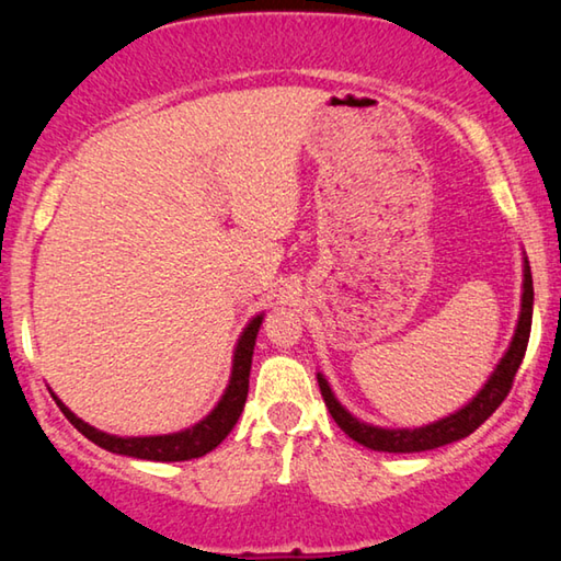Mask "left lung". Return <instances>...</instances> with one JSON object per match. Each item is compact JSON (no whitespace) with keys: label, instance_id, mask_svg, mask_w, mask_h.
Listing matches in <instances>:
<instances>
[{"label":"left lung","instance_id":"1","mask_svg":"<svg viewBox=\"0 0 561 561\" xmlns=\"http://www.w3.org/2000/svg\"><path fill=\"white\" fill-rule=\"evenodd\" d=\"M531 304H535V289H531L529 262H525V291H522V314H519L517 334L512 339L505 358L500 360V366L495 368V374L490 376L485 388H482V391L474 396L468 405L460 408L458 413L443 417L438 423L425 425V428H413V431L376 428V425H366L360 423L358 417L351 415L346 408L336 401L334 393H331L327 378L317 374L321 396H324V403L329 408L331 417H334L339 428L344 431L348 438H354L356 443L378 453H421V450L440 448V445H448L460 438H468L472 431H478L480 425L497 411L500 403L505 401L507 393L512 391L515 374L527 351L529 329H531Z\"/></svg>","mask_w":561,"mask_h":561}]
</instances>
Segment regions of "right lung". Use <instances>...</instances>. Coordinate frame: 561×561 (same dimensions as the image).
<instances>
[{
  "mask_svg": "<svg viewBox=\"0 0 561 561\" xmlns=\"http://www.w3.org/2000/svg\"><path fill=\"white\" fill-rule=\"evenodd\" d=\"M260 324H262V317H254L250 324H247V329L242 331L240 341H237L230 386H227L222 401L217 403L215 411L207 415L205 421H201L197 425H193V428H187L183 433L150 435V438H118V435L101 433L93 428V425L83 423L81 417H76L56 396H54V401L61 408V413L69 417L73 428L87 435L91 443H96L103 450L128 455V458L160 460V462L203 458L205 453L215 450L217 445L227 438V433L234 428L237 417H240V413H242L244 401H247V391H250L252 351H254V339H257Z\"/></svg>",
  "mask_w": 561,
  "mask_h": 561,
  "instance_id": "obj_1",
  "label": "right lung"
}]
</instances>
